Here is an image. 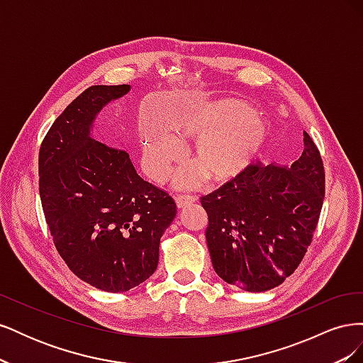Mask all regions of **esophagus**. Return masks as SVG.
<instances>
[{"instance_id":"obj_1","label":"esophagus","mask_w":363,"mask_h":363,"mask_svg":"<svg viewBox=\"0 0 363 363\" xmlns=\"http://www.w3.org/2000/svg\"><path fill=\"white\" fill-rule=\"evenodd\" d=\"M194 201H195V196H192V195H182L180 194V195L175 196V203H177L179 208L188 206V204H192Z\"/></svg>"}]
</instances>
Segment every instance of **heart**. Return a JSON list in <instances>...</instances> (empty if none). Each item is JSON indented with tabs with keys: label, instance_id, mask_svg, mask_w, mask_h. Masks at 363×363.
<instances>
[{
	"label": "heart",
	"instance_id": "1",
	"mask_svg": "<svg viewBox=\"0 0 363 363\" xmlns=\"http://www.w3.org/2000/svg\"><path fill=\"white\" fill-rule=\"evenodd\" d=\"M174 135L157 121L140 119L139 142L142 164L152 180L162 182L179 163L184 150L180 142H194L192 162L199 169L177 175V184L188 188L201 179L213 183L232 182L265 156L272 130L256 108L235 98L203 103L182 115Z\"/></svg>",
	"mask_w": 363,
	"mask_h": 363
}]
</instances>
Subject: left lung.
Wrapping results in <instances>:
<instances>
[{"label":"left lung","mask_w":363,"mask_h":363,"mask_svg":"<svg viewBox=\"0 0 363 363\" xmlns=\"http://www.w3.org/2000/svg\"><path fill=\"white\" fill-rule=\"evenodd\" d=\"M324 189L321 155L304 131L303 155L294 163H256L240 177L201 196L215 272L248 292L281 284L312 242Z\"/></svg>","instance_id":"8db88e82"}]
</instances>
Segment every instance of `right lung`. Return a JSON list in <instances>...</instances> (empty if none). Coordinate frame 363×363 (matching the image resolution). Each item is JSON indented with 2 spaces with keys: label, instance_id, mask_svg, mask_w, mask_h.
<instances>
[{
  "label": "right lung",
  "instance_id": "obj_1",
  "mask_svg": "<svg viewBox=\"0 0 363 363\" xmlns=\"http://www.w3.org/2000/svg\"><path fill=\"white\" fill-rule=\"evenodd\" d=\"M130 84L91 86L54 121L39 151V194L59 255L77 277L125 292L156 271L171 196L139 177L128 152L92 138L96 115Z\"/></svg>",
  "mask_w": 363,
  "mask_h": 363
}]
</instances>
